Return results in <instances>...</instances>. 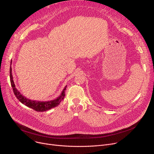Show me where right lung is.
Instances as JSON below:
<instances>
[{"label": "right lung", "instance_id": "add662e5", "mask_svg": "<svg viewBox=\"0 0 154 154\" xmlns=\"http://www.w3.org/2000/svg\"><path fill=\"white\" fill-rule=\"evenodd\" d=\"M12 60L11 62V67H10V80H11V84L12 87L13 88L14 93L17 99L23 105H25L27 107H30L32 109L35 110L37 112H44L48 110H50L54 107L58 106L61 101L63 100L65 97V91L66 89L67 85L64 87L62 92H61L60 95L54 100H48V101H37L30 100L29 99L26 98L25 96H23L21 93L15 87L14 80H13V75L12 73Z\"/></svg>", "mask_w": 154, "mask_h": 154}]
</instances>
